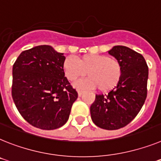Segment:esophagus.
<instances>
[{
  "label": "esophagus",
  "mask_w": 161,
  "mask_h": 161,
  "mask_svg": "<svg viewBox=\"0 0 161 161\" xmlns=\"http://www.w3.org/2000/svg\"><path fill=\"white\" fill-rule=\"evenodd\" d=\"M77 93H78V96H79V97H80V96L82 95V94H83V91L80 90H78Z\"/></svg>",
  "instance_id": "obj_1"
}]
</instances>
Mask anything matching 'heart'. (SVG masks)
<instances>
[{
  "label": "heart",
  "mask_w": 161,
  "mask_h": 161,
  "mask_svg": "<svg viewBox=\"0 0 161 161\" xmlns=\"http://www.w3.org/2000/svg\"><path fill=\"white\" fill-rule=\"evenodd\" d=\"M66 77L75 81L86 75L90 77L79 80L75 86L80 89H96L108 92L117 86L122 75V67L118 60L104 54L88 53L78 60L67 58L64 63Z\"/></svg>",
  "instance_id": "b5f03b06"
}]
</instances>
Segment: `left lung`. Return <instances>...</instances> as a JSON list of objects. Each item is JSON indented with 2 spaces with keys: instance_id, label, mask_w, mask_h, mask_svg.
Here are the masks:
<instances>
[{
  "instance_id": "8db88e82",
  "label": "left lung",
  "mask_w": 161,
  "mask_h": 161,
  "mask_svg": "<svg viewBox=\"0 0 161 161\" xmlns=\"http://www.w3.org/2000/svg\"><path fill=\"white\" fill-rule=\"evenodd\" d=\"M108 53L120 62V80L108 94H97L90 107L96 125L108 130H118L134 120L147 94L148 67L143 56L126 46H114Z\"/></svg>"
}]
</instances>
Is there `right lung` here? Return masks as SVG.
I'll return each instance as SVG.
<instances>
[{"instance_id": "add662e5", "label": "right lung", "mask_w": 161, "mask_h": 161, "mask_svg": "<svg viewBox=\"0 0 161 161\" xmlns=\"http://www.w3.org/2000/svg\"><path fill=\"white\" fill-rule=\"evenodd\" d=\"M66 58L50 45L22 52L13 65L12 97L30 125L55 130L65 125L78 94L65 77Z\"/></svg>"}]
</instances>
